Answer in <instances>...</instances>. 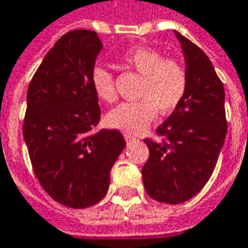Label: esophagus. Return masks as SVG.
Wrapping results in <instances>:
<instances>
[{"label":"esophagus","mask_w":248,"mask_h":248,"mask_svg":"<svg viewBox=\"0 0 248 248\" xmlns=\"http://www.w3.org/2000/svg\"><path fill=\"white\" fill-rule=\"evenodd\" d=\"M124 138H125V141H134V140H137L131 134H124Z\"/></svg>","instance_id":"esophagus-1"}]
</instances>
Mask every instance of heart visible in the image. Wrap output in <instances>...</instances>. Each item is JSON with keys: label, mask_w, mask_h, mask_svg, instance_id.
Instances as JSON below:
<instances>
[{"label": "heart", "mask_w": 248, "mask_h": 248, "mask_svg": "<svg viewBox=\"0 0 248 248\" xmlns=\"http://www.w3.org/2000/svg\"><path fill=\"white\" fill-rule=\"evenodd\" d=\"M121 59L127 67L142 76L138 89L141 100L118 104L107 114L106 121L108 127L120 131L141 133L148 128L158 111L168 114L181 104L187 89V75L178 61L165 59L161 52L150 47L127 50ZM90 81L100 100L114 101L117 97L114 76L108 69L94 66Z\"/></svg>", "instance_id": "1"}]
</instances>
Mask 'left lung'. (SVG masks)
<instances>
[{
  "mask_svg": "<svg viewBox=\"0 0 248 248\" xmlns=\"http://www.w3.org/2000/svg\"><path fill=\"white\" fill-rule=\"evenodd\" d=\"M185 55L187 89L173 113L156 128L159 140H145L150 158L142 167L147 193L161 203L192 199L212 176L227 121L224 87L203 50L175 31Z\"/></svg>",
  "mask_w": 248,
  "mask_h": 248,
  "instance_id": "obj_1",
  "label": "left lung"
}]
</instances>
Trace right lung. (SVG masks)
<instances>
[{"mask_svg":"<svg viewBox=\"0 0 248 248\" xmlns=\"http://www.w3.org/2000/svg\"><path fill=\"white\" fill-rule=\"evenodd\" d=\"M101 47L94 31L64 33L28 87L22 133L32 168L53 201L73 209L106 196L110 170L125 147L117 130L92 133L101 110L90 73Z\"/></svg>","mask_w":248,"mask_h":248,"instance_id":"1","label":"right lung"}]
</instances>
